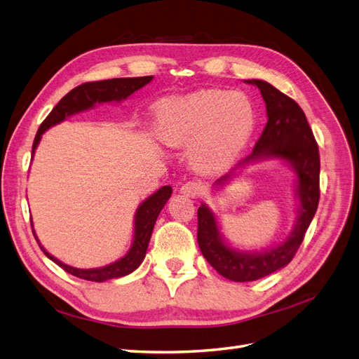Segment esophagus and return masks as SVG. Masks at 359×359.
I'll return each instance as SVG.
<instances>
[{
	"mask_svg": "<svg viewBox=\"0 0 359 359\" xmlns=\"http://www.w3.org/2000/svg\"><path fill=\"white\" fill-rule=\"evenodd\" d=\"M181 193L184 194V196H189V198H199V196H202L203 187L198 182L189 181L181 187Z\"/></svg>",
	"mask_w": 359,
	"mask_h": 359,
	"instance_id": "34e87169",
	"label": "esophagus"
}]
</instances>
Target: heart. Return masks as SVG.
I'll return each instance as SVG.
<instances>
[{"label":"heart","mask_w":359,"mask_h":359,"mask_svg":"<svg viewBox=\"0 0 359 359\" xmlns=\"http://www.w3.org/2000/svg\"><path fill=\"white\" fill-rule=\"evenodd\" d=\"M257 114L241 91L201 90L163 100L156 112V133L161 142L190 145L194 166L219 170L232 163L252 139Z\"/></svg>","instance_id":"1"}]
</instances>
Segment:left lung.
<instances>
[{
  "label": "left lung",
  "instance_id": "left-lung-1",
  "mask_svg": "<svg viewBox=\"0 0 359 359\" xmlns=\"http://www.w3.org/2000/svg\"><path fill=\"white\" fill-rule=\"evenodd\" d=\"M266 104L268 121L255 145L253 153L240 161L238 168L259 157H277L289 161L298 177L299 214L295 227L283 244L262 253L236 252L226 245L217 226L215 215L206 205L198 210V243L203 257L220 276L233 281H253L286 266L306 236L319 205L320 158L316 139L299 104L265 81L252 79ZM226 175L217 181L222 184Z\"/></svg>",
  "mask_w": 359,
  "mask_h": 359
}]
</instances>
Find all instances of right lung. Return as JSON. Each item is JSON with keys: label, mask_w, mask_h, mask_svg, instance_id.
Instances as JSON below:
<instances>
[{"label": "right lung", "mask_w": 359, "mask_h": 359, "mask_svg": "<svg viewBox=\"0 0 359 359\" xmlns=\"http://www.w3.org/2000/svg\"><path fill=\"white\" fill-rule=\"evenodd\" d=\"M151 79H153V76H140V78H116V79H106V81H97V82H86L76 86V88H73L70 93H67L62 97V99L58 102V104L53 107L50 114L45 118V121L40 124L39 132L34 137V144H32V154H34V149L40 142L41 135L45 133L49 127L64 121V119L73 114L90 109V107H93L95 103L121 102L127 99L130 94H133L139 88H142L144 85L151 82ZM170 194H172V187L165 186L160 190H157L154 194H151L147 201H144V203H140L135 215V241L132 248H130V252L124 257L103 268L79 269V268H73L62 264L61 260L50 256L46 250L40 245L34 231H32V233H34L40 248L43 250V253H45L50 260H53L58 266H61L64 271H67L69 274L74 277H79L82 280H90V281H106L111 278L124 277L130 273H133V271L142 264L157 217L163 206H165V203L168 202V199L170 198Z\"/></svg>", "instance_id": "1"}]
</instances>
